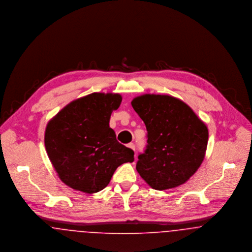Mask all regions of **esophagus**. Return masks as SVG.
<instances>
[{
	"instance_id": "obj_1",
	"label": "esophagus",
	"mask_w": 252,
	"mask_h": 252,
	"mask_svg": "<svg viewBox=\"0 0 252 252\" xmlns=\"http://www.w3.org/2000/svg\"><path fill=\"white\" fill-rule=\"evenodd\" d=\"M127 147H128V148H130V149L132 150V151H134V144H133V143H129V144L127 145Z\"/></svg>"
}]
</instances>
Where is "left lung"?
Returning <instances> with one entry per match:
<instances>
[{
	"label": "left lung",
	"instance_id": "obj_1",
	"mask_svg": "<svg viewBox=\"0 0 252 252\" xmlns=\"http://www.w3.org/2000/svg\"><path fill=\"white\" fill-rule=\"evenodd\" d=\"M131 103L148 132V145L138 156L136 171L158 190L186 183L205 158L207 125L184 101L169 94H145Z\"/></svg>",
	"mask_w": 252,
	"mask_h": 252
}]
</instances>
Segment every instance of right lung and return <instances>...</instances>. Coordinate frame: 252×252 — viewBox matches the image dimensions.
Listing matches in <instances>:
<instances>
[{"label": "right lung", "instance_id": "right-lung-1", "mask_svg": "<svg viewBox=\"0 0 252 252\" xmlns=\"http://www.w3.org/2000/svg\"><path fill=\"white\" fill-rule=\"evenodd\" d=\"M120 94L92 93L71 101L46 125L44 145L60 179L82 192L109 184L118 167L133 161V151L117 140L109 122Z\"/></svg>", "mask_w": 252, "mask_h": 252}]
</instances>
